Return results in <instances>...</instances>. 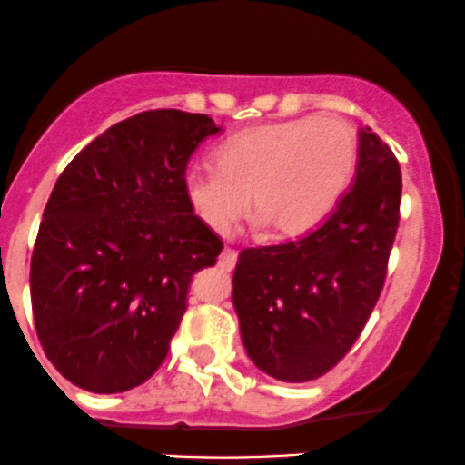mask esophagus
I'll use <instances>...</instances> for the list:
<instances>
[{"label": "esophagus", "instance_id": "esophagus-1", "mask_svg": "<svg viewBox=\"0 0 465 465\" xmlns=\"http://www.w3.org/2000/svg\"><path fill=\"white\" fill-rule=\"evenodd\" d=\"M237 257H239V252L234 251V248H226V251L219 254V268L226 272H231L234 268V263H237Z\"/></svg>", "mask_w": 465, "mask_h": 465}]
</instances>
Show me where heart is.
I'll return each instance as SVG.
<instances>
[{
  "instance_id": "obj_1",
  "label": "heart",
  "mask_w": 465,
  "mask_h": 465,
  "mask_svg": "<svg viewBox=\"0 0 465 465\" xmlns=\"http://www.w3.org/2000/svg\"><path fill=\"white\" fill-rule=\"evenodd\" d=\"M359 159L357 131L337 117H299L232 134L219 163L194 162L183 191L197 217L226 232L248 206L277 239L317 228L337 206Z\"/></svg>"
}]
</instances>
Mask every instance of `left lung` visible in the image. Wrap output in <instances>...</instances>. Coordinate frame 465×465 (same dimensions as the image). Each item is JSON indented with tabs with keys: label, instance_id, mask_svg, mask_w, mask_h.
I'll return each mask as SVG.
<instances>
[{
	"label": "left lung",
	"instance_id": "1",
	"mask_svg": "<svg viewBox=\"0 0 465 465\" xmlns=\"http://www.w3.org/2000/svg\"><path fill=\"white\" fill-rule=\"evenodd\" d=\"M399 203L397 157L366 126L354 183L334 211L294 242L242 251L232 303L259 371L303 383L346 357L386 282Z\"/></svg>",
	"mask_w": 465,
	"mask_h": 465
}]
</instances>
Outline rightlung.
Masks as SVG:
<instances>
[{
  "label": "right lung",
  "mask_w": 465,
  "mask_h": 465,
  "mask_svg": "<svg viewBox=\"0 0 465 465\" xmlns=\"http://www.w3.org/2000/svg\"><path fill=\"white\" fill-rule=\"evenodd\" d=\"M219 131L208 114L139 113L59 174L33 248L31 302L48 361L74 386L126 392L166 359L193 274L223 251L183 191L194 148Z\"/></svg>",
  "instance_id": "right-lung-1"
}]
</instances>
